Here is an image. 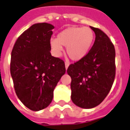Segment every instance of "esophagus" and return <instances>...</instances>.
Returning <instances> with one entry per match:
<instances>
[{
	"mask_svg": "<svg viewBox=\"0 0 130 130\" xmlns=\"http://www.w3.org/2000/svg\"><path fill=\"white\" fill-rule=\"evenodd\" d=\"M65 68H66V69H67V68H68V67H69V63L68 61H65Z\"/></svg>",
	"mask_w": 130,
	"mask_h": 130,
	"instance_id": "esophagus-1",
	"label": "esophagus"
}]
</instances>
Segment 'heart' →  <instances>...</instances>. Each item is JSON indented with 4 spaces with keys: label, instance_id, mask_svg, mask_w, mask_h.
<instances>
[{
    "label": "heart",
    "instance_id": "heart-1",
    "mask_svg": "<svg viewBox=\"0 0 130 130\" xmlns=\"http://www.w3.org/2000/svg\"><path fill=\"white\" fill-rule=\"evenodd\" d=\"M94 40V32L89 27H69L52 40L50 45L57 56L61 53L62 46L67 47V53L73 61L83 59L90 51Z\"/></svg>",
    "mask_w": 130,
    "mask_h": 130
}]
</instances>
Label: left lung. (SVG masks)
Segmentation results:
<instances>
[{"instance_id": "1", "label": "left lung", "mask_w": 130, "mask_h": 130, "mask_svg": "<svg viewBox=\"0 0 130 130\" xmlns=\"http://www.w3.org/2000/svg\"><path fill=\"white\" fill-rule=\"evenodd\" d=\"M95 41L83 59L71 64L67 73L71 78V100L83 108L95 107L109 93L116 75L115 48L104 31L90 26Z\"/></svg>"}]
</instances>
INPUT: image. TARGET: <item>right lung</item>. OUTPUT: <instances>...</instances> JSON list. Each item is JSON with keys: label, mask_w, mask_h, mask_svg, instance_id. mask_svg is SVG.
Returning a JSON list of instances; mask_svg holds the SVG:
<instances>
[{"label": "right lung", "mask_w": 130, "mask_h": 130, "mask_svg": "<svg viewBox=\"0 0 130 130\" xmlns=\"http://www.w3.org/2000/svg\"><path fill=\"white\" fill-rule=\"evenodd\" d=\"M53 25L38 23L22 34L13 47L10 73L18 99L39 111L52 102L53 90L65 73V63L50 53Z\"/></svg>", "instance_id": "right-lung-1"}]
</instances>
